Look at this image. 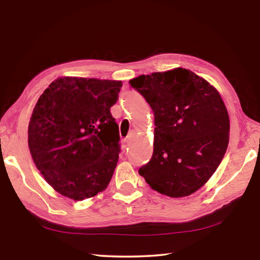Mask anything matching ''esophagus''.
Returning <instances> with one entry per match:
<instances>
[{"instance_id": "1", "label": "esophagus", "mask_w": 260, "mask_h": 260, "mask_svg": "<svg viewBox=\"0 0 260 260\" xmlns=\"http://www.w3.org/2000/svg\"><path fill=\"white\" fill-rule=\"evenodd\" d=\"M134 137H135V131H131L129 133H128V135H127L125 142H126V143H129L132 140L134 139Z\"/></svg>"}]
</instances>
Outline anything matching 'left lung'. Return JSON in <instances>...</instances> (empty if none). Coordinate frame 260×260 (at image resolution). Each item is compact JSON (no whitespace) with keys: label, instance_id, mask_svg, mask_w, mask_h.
<instances>
[{"label":"left lung","instance_id":"8db88e82","mask_svg":"<svg viewBox=\"0 0 260 260\" xmlns=\"http://www.w3.org/2000/svg\"><path fill=\"white\" fill-rule=\"evenodd\" d=\"M154 114V150L139 170L162 194L190 196L221 163L229 143L227 108L215 88L189 69L142 75L129 80Z\"/></svg>","mask_w":260,"mask_h":260}]
</instances>
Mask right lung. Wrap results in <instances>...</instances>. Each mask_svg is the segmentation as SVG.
Wrapping results in <instances>:
<instances>
[{"label": "right lung", "mask_w": 260, "mask_h": 260, "mask_svg": "<svg viewBox=\"0 0 260 260\" xmlns=\"http://www.w3.org/2000/svg\"><path fill=\"white\" fill-rule=\"evenodd\" d=\"M121 81L63 77L33 109L27 143L43 178L60 194L84 200L109 184L120 152L110 107Z\"/></svg>", "instance_id": "add662e5"}]
</instances>
